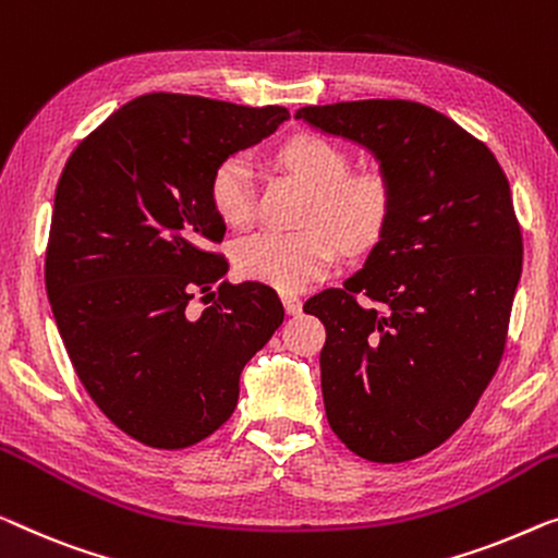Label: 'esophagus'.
I'll list each match as a JSON object with an SVG mask.
<instances>
[{
  "instance_id": "obj_1",
  "label": "esophagus",
  "mask_w": 558,
  "mask_h": 558,
  "mask_svg": "<svg viewBox=\"0 0 558 558\" xmlns=\"http://www.w3.org/2000/svg\"><path fill=\"white\" fill-rule=\"evenodd\" d=\"M282 305H286L288 315H298L303 311V301L298 295H282Z\"/></svg>"
}]
</instances>
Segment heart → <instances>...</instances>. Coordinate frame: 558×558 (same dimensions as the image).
Returning a JSON list of instances; mask_svg holds the SVG:
<instances>
[{"label": "heart", "mask_w": 558, "mask_h": 558, "mask_svg": "<svg viewBox=\"0 0 558 558\" xmlns=\"http://www.w3.org/2000/svg\"><path fill=\"white\" fill-rule=\"evenodd\" d=\"M278 157L313 187L303 218L313 228L245 235L235 245V265L245 278L280 293H298L336 265L338 245L345 253H363L378 243L393 215L396 193L384 172H348L351 157L326 137H290ZM210 203L228 226L245 228L253 222L255 182L245 155L218 162L210 178Z\"/></svg>", "instance_id": "1"}]
</instances>
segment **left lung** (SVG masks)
<instances>
[{"instance_id": "1", "label": "left lung", "mask_w": 558, "mask_h": 558, "mask_svg": "<svg viewBox=\"0 0 558 558\" xmlns=\"http://www.w3.org/2000/svg\"><path fill=\"white\" fill-rule=\"evenodd\" d=\"M295 118L368 147L396 193L363 270L303 305L326 326L328 423L365 461L418 459L463 426L501 363L523 263L509 180L481 140L421 102Z\"/></svg>"}]
</instances>
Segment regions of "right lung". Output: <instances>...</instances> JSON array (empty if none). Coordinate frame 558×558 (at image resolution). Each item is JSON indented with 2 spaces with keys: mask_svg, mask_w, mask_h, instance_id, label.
Segmentation results:
<instances>
[{
  "mask_svg": "<svg viewBox=\"0 0 558 558\" xmlns=\"http://www.w3.org/2000/svg\"><path fill=\"white\" fill-rule=\"evenodd\" d=\"M288 118L278 105L153 93L110 114L64 165L49 305L89 398L140 444L178 451L215 434L238 405L240 371L282 323L276 290L222 280L228 263L210 245L226 222L210 178ZM197 294L214 301L203 314L189 305Z\"/></svg>",
  "mask_w": 558,
  "mask_h": 558,
  "instance_id": "right-lung-1",
  "label": "right lung"
}]
</instances>
